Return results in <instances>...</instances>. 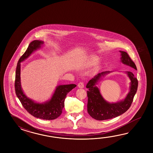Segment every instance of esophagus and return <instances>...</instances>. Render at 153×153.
<instances>
[{
  "instance_id": "1",
  "label": "esophagus",
  "mask_w": 153,
  "mask_h": 153,
  "mask_svg": "<svg viewBox=\"0 0 153 153\" xmlns=\"http://www.w3.org/2000/svg\"><path fill=\"white\" fill-rule=\"evenodd\" d=\"M78 87L80 88H84V82H80L78 85Z\"/></svg>"
}]
</instances>
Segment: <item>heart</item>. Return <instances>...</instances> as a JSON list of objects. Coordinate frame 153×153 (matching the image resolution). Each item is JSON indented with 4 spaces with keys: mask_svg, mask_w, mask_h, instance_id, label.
Here are the masks:
<instances>
[{
    "mask_svg": "<svg viewBox=\"0 0 153 153\" xmlns=\"http://www.w3.org/2000/svg\"><path fill=\"white\" fill-rule=\"evenodd\" d=\"M97 59L95 57H94V58L90 59V60L89 61V64L90 65H94L97 63Z\"/></svg>",
    "mask_w": 153,
    "mask_h": 153,
    "instance_id": "1",
    "label": "heart"
}]
</instances>
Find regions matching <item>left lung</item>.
<instances>
[{
    "instance_id": "left-lung-1",
    "label": "left lung",
    "mask_w": 153,
    "mask_h": 153,
    "mask_svg": "<svg viewBox=\"0 0 153 153\" xmlns=\"http://www.w3.org/2000/svg\"><path fill=\"white\" fill-rule=\"evenodd\" d=\"M121 62L124 65H129L137 70L136 65L130 58L127 52L120 51ZM111 72L105 71L98 74L88 82L86 85L88 94V112L91 117L97 120H104L117 117L123 114L130 108L133 102V98L138 88V80L133 73L126 72L131 80L130 92L123 101L117 103H110L108 102L101 95L99 88L96 86L98 81L102 76Z\"/></svg>"
}]
</instances>
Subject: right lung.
<instances>
[{
	"label": "right lung",
	"instance_id": "right-lung-1",
	"mask_svg": "<svg viewBox=\"0 0 153 153\" xmlns=\"http://www.w3.org/2000/svg\"><path fill=\"white\" fill-rule=\"evenodd\" d=\"M43 44L44 42L40 40H36L33 41L29 44L26 52L20 57L17 65L15 88L17 97L24 108L29 114L34 117L44 120H54L59 117L62 113L67 94L76 85L69 84L57 86L50 100L44 103H36L27 97L23 93L21 86L20 63L27 59L33 51L40 48Z\"/></svg>",
	"mask_w": 153,
	"mask_h": 153
}]
</instances>
